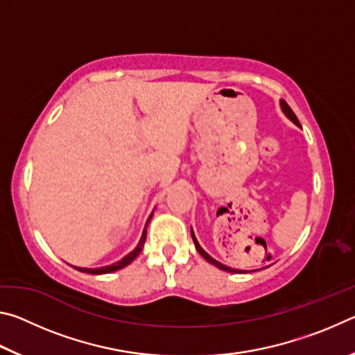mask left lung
<instances>
[{
    "mask_svg": "<svg viewBox=\"0 0 355 355\" xmlns=\"http://www.w3.org/2000/svg\"><path fill=\"white\" fill-rule=\"evenodd\" d=\"M280 106H282V111L285 112V116L291 120V122H294L297 125V127H300V123H299V120H297V117H296V114L293 112V110L290 106H288L285 101H282L280 103ZM191 235H192V239H194V244H196V249H197V252H199V254L205 258V260L208 261V263H211V264H214L216 268H219V269H222V271H227V272H245V271H241V269H233V268H230V266H227V264H222V263H219L218 260H214L213 257H209L205 250H203L202 248H200V244H199V241H197L196 239V235H194V232H192V228H191Z\"/></svg>",
    "mask_w": 355,
    "mask_h": 355,
    "instance_id": "left-lung-1",
    "label": "left lung"
}]
</instances>
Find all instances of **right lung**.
Listing matches in <instances>:
<instances>
[{
	"mask_svg": "<svg viewBox=\"0 0 355 355\" xmlns=\"http://www.w3.org/2000/svg\"><path fill=\"white\" fill-rule=\"evenodd\" d=\"M150 219H152V214H150L148 220H150ZM148 220H147V224H148ZM147 224H146V228H144L142 236H141V239H139V244L136 245V249H135L133 252H130L128 255H125L120 261L114 263V264H110V266H103V268H95V269H89V268H75V269H78V271H81V272H87V274H110V272H114V271H119V269H122V268H125V266H128V264H130L131 261H133L137 255L141 254V250H142V248H144V243H146V238H147Z\"/></svg>",
	"mask_w": 355,
	"mask_h": 355,
	"instance_id": "obj_1",
	"label": "right lung"
}]
</instances>
